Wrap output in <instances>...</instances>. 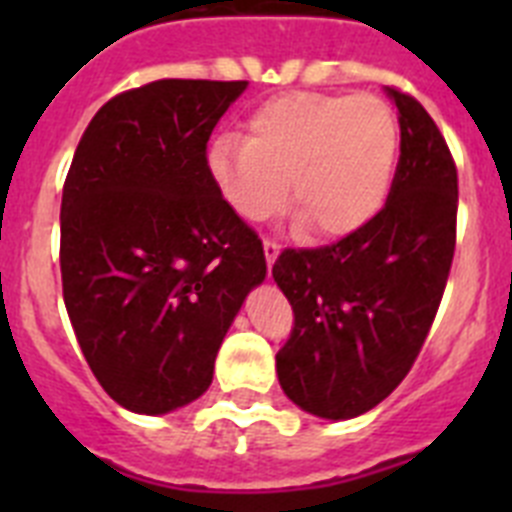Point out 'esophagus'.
I'll use <instances>...</instances> for the list:
<instances>
[{"instance_id":"obj_1","label":"esophagus","mask_w":512,"mask_h":512,"mask_svg":"<svg viewBox=\"0 0 512 512\" xmlns=\"http://www.w3.org/2000/svg\"><path fill=\"white\" fill-rule=\"evenodd\" d=\"M279 251H282V248H279V243L269 241V238H266V241H264V256H266V266H269V269L274 266V261H277Z\"/></svg>"}]
</instances>
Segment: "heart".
Segmentation results:
<instances>
[{
  "mask_svg": "<svg viewBox=\"0 0 512 512\" xmlns=\"http://www.w3.org/2000/svg\"><path fill=\"white\" fill-rule=\"evenodd\" d=\"M400 128L372 94L292 92L256 107L246 140L225 135L207 156L220 197L246 220H266L287 202L323 238L369 225L390 197Z\"/></svg>",
  "mask_w": 512,
  "mask_h": 512,
  "instance_id": "b5f03b06",
  "label": "heart"
}]
</instances>
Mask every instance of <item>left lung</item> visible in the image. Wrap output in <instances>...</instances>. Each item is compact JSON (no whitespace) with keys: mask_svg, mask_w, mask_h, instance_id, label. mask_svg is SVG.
I'll use <instances>...</instances> for the list:
<instances>
[{"mask_svg":"<svg viewBox=\"0 0 512 512\" xmlns=\"http://www.w3.org/2000/svg\"><path fill=\"white\" fill-rule=\"evenodd\" d=\"M387 97L400 112V161L382 212L333 246L287 248L271 269L295 312L279 384L325 420L364 415L405 379L454 261V158L418 99L392 87Z\"/></svg>","mask_w":512,"mask_h":512,"instance_id":"left-lung-1","label":"left lung"}]
</instances>
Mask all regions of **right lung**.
I'll list each match as a JSON object with an SVG mask.
<instances>
[{"mask_svg": "<svg viewBox=\"0 0 512 512\" xmlns=\"http://www.w3.org/2000/svg\"><path fill=\"white\" fill-rule=\"evenodd\" d=\"M248 81L161 79L99 107L63 184L61 279L104 392L140 415L194 402L264 246L220 197L207 140Z\"/></svg>", "mask_w": 512, "mask_h": 512, "instance_id": "1", "label": "right lung"}]
</instances>
